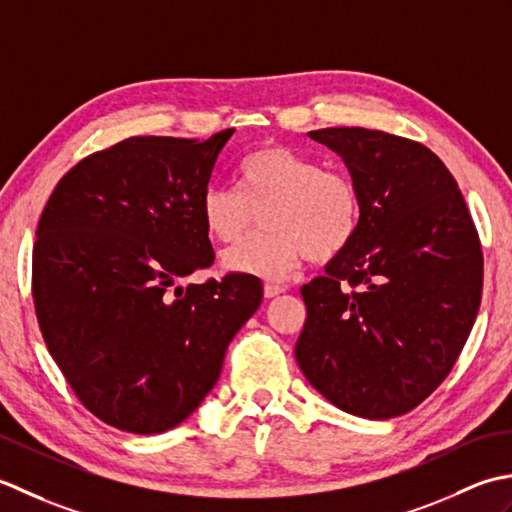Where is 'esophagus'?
<instances>
[{
    "instance_id": "obj_1",
    "label": "esophagus",
    "mask_w": 512,
    "mask_h": 512,
    "mask_svg": "<svg viewBox=\"0 0 512 512\" xmlns=\"http://www.w3.org/2000/svg\"><path fill=\"white\" fill-rule=\"evenodd\" d=\"M285 291V287L283 285H271V283H267L265 285V298H276V296H280Z\"/></svg>"
}]
</instances>
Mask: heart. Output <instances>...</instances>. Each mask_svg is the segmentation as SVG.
Listing matches in <instances>:
<instances>
[{"label": "heart", "mask_w": 512, "mask_h": 512, "mask_svg": "<svg viewBox=\"0 0 512 512\" xmlns=\"http://www.w3.org/2000/svg\"><path fill=\"white\" fill-rule=\"evenodd\" d=\"M241 190L221 183L203 187L201 221L214 241L236 243L256 223L263 229L223 256L232 271L287 280L309 258L325 265L356 241L362 198L356 181L318 159L269 143L238 165Z\"/></svg>", "instance_id": "b5f03b06"}]
</instances>
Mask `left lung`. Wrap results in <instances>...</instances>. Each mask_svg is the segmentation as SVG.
<instances>
[{"label":"left lung","instance_id":"1","mask_svg":"<svg viewBox=\"0 0 512 512\" xmlns=\"http://www.w3.org/2000/svg\"><path fill=\"white\" fill-rule=\"evenodd\" d=\"M362 198L353 245L300 294L296 360L338 409L389 420L455 367L482 300L484 256L453 174L426 145L367 128L309 132Z\"/></svg>","mask_w":512,"mask_h":512}]
</instances>
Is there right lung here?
I'll return each instance as SVG.
<instances>
[{"mask_svg":"<svg viewBox=\"0 0 512 512\" xmlns=\"http://www.w3.org/2000/svg\"><path fill=\"white\" fill-rule=\"evenodd\" d=\"M232 134L123 139L61 176L39 218L41 336L79 402L114 429L152 435L183 422L263 300L241 271L172 289L214 263L198 203Z\"/></svg>","mask_w":512,"mask_h":512,"instance_id":"obj_1","label":"right lung"}]
</instances>
